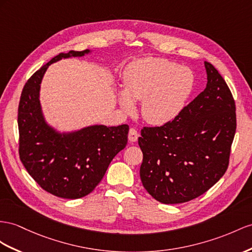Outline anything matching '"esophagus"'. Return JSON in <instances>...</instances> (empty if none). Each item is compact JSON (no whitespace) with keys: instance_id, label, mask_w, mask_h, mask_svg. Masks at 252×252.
Segmentation results:
<instances>
[{"instance_id":"1","label":"esophagus","mask_w":252,"mask_h":252,"mask_svg":"<svg viewBox=\"0 0 252 252\" xmlns=\"http://www.w3.org/2000/svg\"><path fill=\"white\" fill-rule=\"evenodd\" d=\"M138 136H139L138 132H137L136 130H135L134 127H131L130 131H128V140L132 141V143H135V141L137 140Z\"/></svg>"}]
</instances>
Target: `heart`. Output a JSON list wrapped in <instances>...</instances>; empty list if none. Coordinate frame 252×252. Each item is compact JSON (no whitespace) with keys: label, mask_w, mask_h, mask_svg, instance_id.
<instances>
[{"label":"heart","mask_w":252,"mask_h":252,"mask_svg":"<svg viewBox=\"0 0 252 252\" xmlns=\"http://www.w3.org/2000/svg\"><path fill=\"white\" fill-rule=\"evenodd\" d=\"M126 89L117 92L126 112H133V100L143 101V117L152 125H164L182 111L193 88L191 70L175 62L147 57L127 64L124 72Z\"/></svg>","instance_id":"heart-1"}]
</instances>
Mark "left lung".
<instances>
[{"label":"left lung","instance_id":"left-lung-1","mask_svg":"<svg viewBox=\"0 0 252 252\" xmlns=\"http://www.w3.org/2000/svg\"><path fill=\"white\" fill-rule=\"evenodd\" d=\"M206 87L172 121L141 130L140 180L158 201L188 202L219 181L236 130L235 102L222 76L204 62Z\"/></svg>","mask_w":252,"mask_h":252}]
</instances>
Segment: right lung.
Returning <instances> with one entry per match:
<instances>
[{"instance_id": "right-lung-1", "label": "right lung", "mask_w": 252, "mask_h": 252, "mask_svg": "<svg viewBox=\"0 0 252 252\" xmlns=\"http://www.w3.org/2000/svg\"><path fill=\"white\" fill-rule=\"evenodd\" d=\"M89 53L90 50L61 53L37 70L24 85L18 108L22 164L41 189L63 199L82 198L92 192L127 143V125H94L62 133L44 118L40 84L50 64Z\"/></svg>"}]
</instances>
